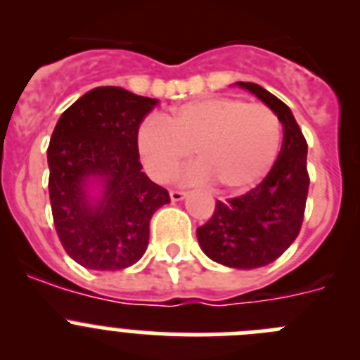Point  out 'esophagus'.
Returning a JSON list of instances; mask_svg holds the SVG:
<instances>
[{"label":"esophagus","mask_w":360,"mask_h":360,"mask_svg":"<svg viewBox=\"0 0 360 360\" xmlns=\"http://www.w3.org/2000/svg\"><path fill=\"white\" fill-rule=\"evenodd\" d=\"M186 191H180V189H173L169 193V196H171V200H173V202H180V200H184L186 198Z\"/></svg>","instance_id":"obj_1"}]
</instances>
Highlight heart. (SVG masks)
Wrapping results in <instances>:
<instances>
[{
    "label": "heart",
    "instance_id": "b5f03b06",
    "mask_svg": "<svg viewBox=\"0 0 360 360\" xmlns=\"http://www.w3.org/2000/svg\"><path fill=\"white\" fill-rule=\"evenodd\" d=\"M281 148V120L263 103L209 97L174 108L164 119H146L136 129V151L146 173L169 182L189 160V178L214 180L225 193L256 186L274 165Z\"/></svg>",
    "mask_w": 360,
    "mask_h": 360
}]
</instances>
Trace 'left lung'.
Masks as SVG:
<instances>
[{"label": "left lung", "instance_id": "obj_1", "mask_svg": "<svg viewBox=\"0 0 360 360\" xmlns=\"http://www.w3.org/2000/svg\"><path fill=\"white\" fill-rule=\"evenodd\" d=\"M238 84L278 113L281 151L262 184L227 202L216 200L211 219L196 229V236L212 262L232 269H259L276 262L301 231L310 186L308 146L287 104L259 84Z\"/></svg>", "mask_w": 360, "mask_h": 360}]
</instances>
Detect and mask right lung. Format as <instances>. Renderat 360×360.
I'll use <instances>...</instances> for the list:
<instances>
[{"label": "right lung", "mask_w": 360, "mask_h": 360, "mask_svg": "<svg viewBox=\"0 0 360 360\" xmlns=\"http://www.w3.org/2000/svg\"><path fill=\"white\" fill-rule=\"evenodd\" d=\"M157 98L98 86L57 120L49 146L53 225L66 254L84 269L122 270L144 256L149 221L169 193L142 173L136 129ZM97 179L103 198L91 200Z\"/></svg>", "instance_id": "add662e5"}]
</instances>
